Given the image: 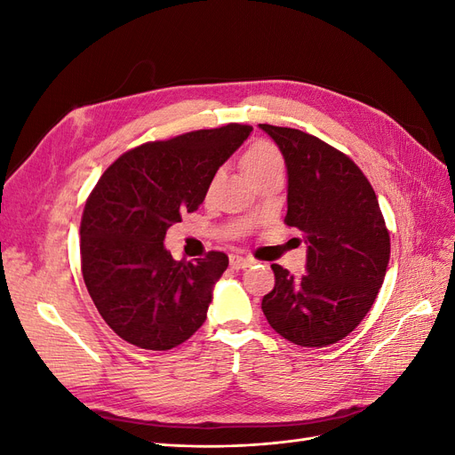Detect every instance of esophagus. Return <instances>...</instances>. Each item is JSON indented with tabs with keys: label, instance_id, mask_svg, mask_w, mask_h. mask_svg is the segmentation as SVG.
Listing matches in <instances>:
<instances>
[{
	"label": "esophagus",
	"instance_id": "esophagus-1",
	"mask_svg": "<svg viewBox=\"0 0 455 455\" xmlns=\"http://www.w3.org/2000/svg\"><path fill=\"white\" fill-rule=\"evenodd\" d=\"M229 264H231L233 269H243V267L252 264V258L241 256V254H231V256H229Z\"/></svg>",
	"mask_w": 455,
	"mask_h": 455
}]
</instances>
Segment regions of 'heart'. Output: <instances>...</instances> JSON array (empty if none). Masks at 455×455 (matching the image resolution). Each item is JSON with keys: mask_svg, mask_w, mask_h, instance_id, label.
I'll return each instance as SVG.
<instances>
[{"mask_svg": "<svg viewBox=\"0 0 455 455\" xmlns=\"http://www.w3.org/2000/svg\"><path fill=\"white\" fill-rule=\"evenodd\" d=\"M277 167H283V156L281 151L269 142H256L246 149V154L243 156V171L251 180L258 174Z\"/></svg>", "mask_w": 455, "mask_h": 455, "instance_id": "b5f03b06", "label": "heart"}]
</instances>
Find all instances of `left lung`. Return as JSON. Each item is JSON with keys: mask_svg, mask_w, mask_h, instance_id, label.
<instances>
[{"mask_svg": "<svg viewBox=\"0 0 455 455\" xmlns=\"http://www.w3.org/2000/svg\"><path fill=\"white\" fill-rule=\"evenodd\" d=\"M284 157V224L307 243L296 279L273 264L275 286L261 299L275 332L301 347H324L361 324L385 279L391 243L374 188L339 149L298 129L261 123Z\"/></svg>", "mask_w": 455, "mask_h": 455, "instance_id": "obj_1", "label": "left lung"}]
</instances>
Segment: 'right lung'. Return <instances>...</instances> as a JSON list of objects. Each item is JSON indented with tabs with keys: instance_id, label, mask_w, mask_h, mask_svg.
<instances>
[{
	"instance_id": "1",
	"label": "right lung",
	"mask_w": 455,
	"mask_h": 455,
	"mask_svg": "<svg viewBox=\"0 0 455 455\" xmlns=\"http://www.w3.org/2000/svg\"><path fill=\"white\" fill-rule=\"evenodd\" d=\"M252 127L229 123L129 149L100 176L81 218V273L106 324L140 349L167 351L206 319L224 252L176 261L167 229L204 201Z\"/></svg>"
}]
</instances>
